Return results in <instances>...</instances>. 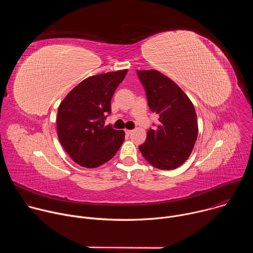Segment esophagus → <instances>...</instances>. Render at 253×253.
<instances>
[{
	"mask_svg": "<svg viewBox=\"0 0 253 253\" xmlns=\"http://www.w3.org/2000/svg\"><path fill=\"white\" fill-rule=\"evenodd\" d=\"M132 132H133L132 130H128V129H126V130H125V133H126L127 135H130Z\"/></svg>",
	"mask_w": 253,
	"mask_h": 253,
	"instance_id": "1",
	"label": "esophagus"
}]
</instances>
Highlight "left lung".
Returning a JSON list of instances; mask_svg holds the SVG:
<instances>
[{
	"label": "left lung",
	"instance_id": "left-lung-1",
	"mask_svg": "<svg viewBox=\"0 0 253 253\" xmlns=\"http://www.w3.org/2000/svg\"><path fill=\"white\" fill-rule=\"evenodd\" d=\"M137 74L150 110L158 114L160 122L157 128L148 130L139 150L155 168L175 169L190 156L197 139L194 106L181 88L159 71L137 70Z\"/></svg>",
	"mask_w": 253,
	"mask_h": 253
}]
</instances>
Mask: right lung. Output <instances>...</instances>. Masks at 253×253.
<instances>
[{"instance_id": "obj_1", "label": "right lung", "mask_w": 253, "mask_h": 253, "mask_svg": "<svg viewBox=\"0 0 253 253\" xmlns=\"http://www.w3.org/2000/svg\"><path fill=\"white\" fill-rule=\"evenodd\" d=\"M128 70L91 76L79 83L61 102L57 133L61 145L74 162L96 168L109 161L119 150L124 131L105 126L111 113L112 96Z\"/></svg>"}]
</instances>
